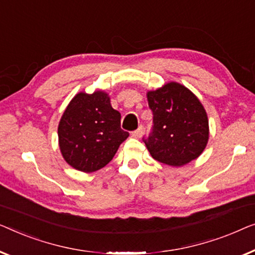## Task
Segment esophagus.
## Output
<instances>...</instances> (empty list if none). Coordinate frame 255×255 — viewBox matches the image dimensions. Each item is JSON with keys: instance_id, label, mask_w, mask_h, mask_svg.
<instances>
[{"instance_id": "obj_1", "label": "esophagus", "mask_w": 255, "mask_h": 255, "mask_svg": "<svg viewBox=\"0 0 255 255\" xmlns=\"http://www.w3.org/2000/svg\"><path fill=\"white\" fill-rule=\"evenodd\" d=\"M143 130H144V128H143L142 126H139L137 129H136V130L132 131V136H134V137H136V138L142 137V135H143Z\"/></svg>"}]
</instances>
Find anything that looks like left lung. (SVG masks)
<instances>
[{
    "label": "left lung",
    "instance_id": "1",
    "mask_svg": "<svg viewBox=\"0 0 255 255\" xmlns=\"http://www.w3.org/2000/svg\"><path fill=\"white\" fill-rule=\"evenodd\" d=\"M153 114L152 131L144 139L153 159L171 166L196 159L209 138L207 112L194 93L177 82L146 93Z\"/></svg>",
    "mask_w": 255,
    "mask_h": 255
}]
</instances>
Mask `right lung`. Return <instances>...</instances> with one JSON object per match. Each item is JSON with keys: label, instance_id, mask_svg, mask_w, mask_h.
<instances>
[{"label": "right lung", "instance_id": "obj_1", "mask_svg": "<svg viewBox=\"0 0 255 255\" xmlns=\"http://www.w3.org/2000/svg\"><path fill=\"white\" fill-rule=\"evenodd\" d=\"M121 114L104 91L80 92L61 118L57 135L63 158L78 171H98L106 166L129 134L120 127Z\"/></svg>", "mask_w": 255, "mask_h": 255}]
</instances>
